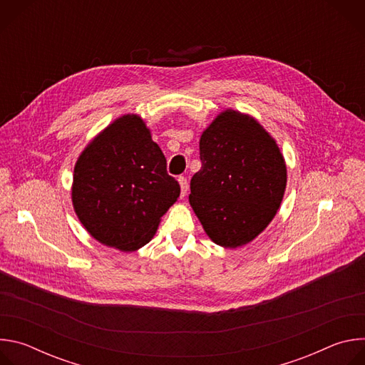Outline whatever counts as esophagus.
<instances>
[{
	"label": "esophagus",
	"mask_w": 365,
	"mask_h": 365,
	"mask_svg": "<svg viewBox=\"0 0 365 365\" xmlns=\"http://www.w3.org/2000/svg\"><path fill=\"white\" fill-rule=\"evenodd\" d=\"M178 180H179V185H180V196L185 197V195L187 193V179L180 176Z\"/></svg>",
	"instance_id": "34e87169"
}]
</instances>
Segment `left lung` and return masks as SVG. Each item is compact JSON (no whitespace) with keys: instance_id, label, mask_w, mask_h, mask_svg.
Masks as SVG:
<instances>
[{"instance_id":"left-lung-1","label":"left lung","mask_w":365,"mask_h":365,"mask_svg":"<svg viewBox=\"0 0 365 365\" xmlns=\"http://www.w3.org/2000/svg\"><path fill=\"white\" fill-rule=\"evenodd\" d=\"M199 154L189 202L205 232L225 248L251 242L272 222L286 190L276 140L251 115L225 110L202 133Z\"/></svg>"}]
</instances>
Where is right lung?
Segmentation results:
<instances>
[{
  "label": "right lung",
  "mask_w": 365,
  "mask_h": 365,
  "mask_svg": "<svg viewBox=\"0 0 365 365\" xmlns=\"http://www.w3.org/2000/svg\"><path fill=\"white\" fill-rule=\"evenodd\" d=\"M179 195L163 151L137 114L103 128L73 169L72 203L81 224L98 242L120 251L144 247Z\"/></svg>",
  "instance_id": "1"
}]
</instances>
